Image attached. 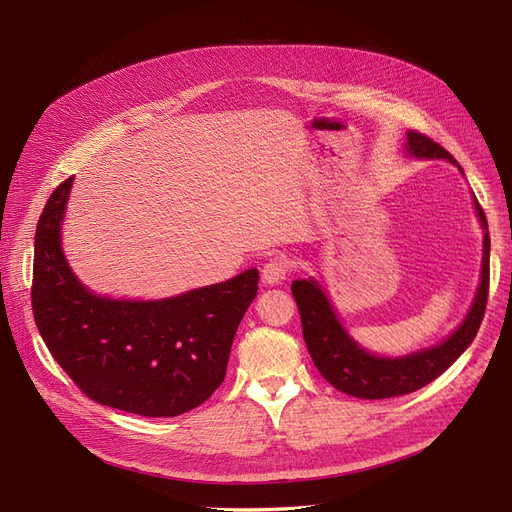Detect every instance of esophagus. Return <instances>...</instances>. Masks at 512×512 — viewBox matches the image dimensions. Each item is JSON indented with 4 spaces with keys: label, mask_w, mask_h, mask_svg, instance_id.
Here are the masks:
<instances>
[{
    "label": "esophagus",
    "mask_w": 512,
    "mask_h": 512,
    "mask_svg": "<svg viewBox=\"0 0 512 512\" xmlns=\"http://www.w3.org/2000/svg\"><path fill=\"white\" fill-rule=\"evenodd\" d=\"M288 271V262L282 256H273L262 267V280L265 284H280L288 277Z\"/></svg>",
    "instance_id": "esophagus-1"
}]
</instances>
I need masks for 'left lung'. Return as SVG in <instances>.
Returning <instances> with one entry per match:
<instances>
[{"label": "left lung", "instance_id": "left-lung-1", "mask_svg": "<svg viewBox=\"0 0 512 512\" xmlns=\"http://www.w3.org/2000/svg\"><path fill=\"white\" fill-rule=\"evenodd\" d=\"M408 151L416 158H446L457 164L451 153L438 145L427 134L408 130ZM461 170V166H459ZM480 224L485 228V250H483V275L480 286L470 307V314L461 322V327L429 350L416 352L401 359H378L356 346L348 333L339 324L329 299L318 288L314 280H294L290 290L299 305L301 327L305 346L314 365L331 386L352 397L361 399H386L397 395H408L425 384L436 380L463 354L476 337L480 322H483L487 297H489V232L483 207L474 198Z\"/></svg>", "mask_w": 512, "mask_h": 512}]
</instances>
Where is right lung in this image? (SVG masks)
I'll list each match as a JSON object with an SVG mask.
<instances>
[{
	"label": "right lung",
	"mask_w": 512,
	"mask_h": 512,
	"mask_svg": "<svg viewBox=\"0 0 512 512\" xmlns=\"http://www.w3.org/2000/svg\"><path fill=\"white\" fill-rule=\"evenodd\" d=\"M72 177L46 200L36 228L32 309L46 348L102 406L179 416L224 382L239 322L258 292V269L164 301L91 294L59 243Z\"/></svg>",
	"instance_id": "add662e5"
}]
</instances>
